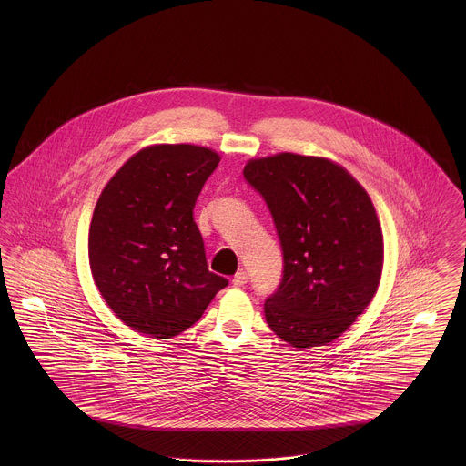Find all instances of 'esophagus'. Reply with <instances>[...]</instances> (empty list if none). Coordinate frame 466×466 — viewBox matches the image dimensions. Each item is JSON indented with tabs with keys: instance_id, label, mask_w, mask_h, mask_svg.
Instances as JSON below:
<instances>
[{
	"instance_id": "1",
	"label": "esophagus",
	"mask_w": 466,
	"mask_h": 466,
	"mask_svg": "<svg viewBox=\"0 0 466 466\" xmlns=\"http://www.w3.org/2000/svg\"><path fill=\"white\" fill-rule=\"evenodd\" d=\"M231 283H233L235 287H244V285L248 283V272H246V270H238V272L233 276Z\"/></svg>"
}]
</instances>
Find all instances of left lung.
Masks as SVG:
<instances>
[{"label":"left lung","mask_w":466,"mask_h":466,"mask_svg":"<svg viewBox=\"0 0 466 466\" xmlns=\"http://www.w3.org/2000/svg\"><path fill=\"white\" fill-rule=\"evenodd\" d=\"M283 251V276L264 303L268 329L294 348L332 342L371 303L384 238L366 190L325 157L281 152L249 159Z\"/></svg>","instance_id":"obj_1"}]
</instances>
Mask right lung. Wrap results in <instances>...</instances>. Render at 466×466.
Wrapping results in <instances>:
<instances>
[{
    "label": "right lung",
    "instance_id": "obj_1",
    "mask_svg": "<svg viewBox=\"0 0 466 466\" xmlns=\"http://www.w3.org/2000/svg\"><path fill=\"white\" fill-rule=\"evenodd\" d=\"M220 157L211 148L150 145L111 177L89 226V267L109 309L156 339L199 321L228 279L208 270L194 206Z\"/></svg>",
    "mask_w": 466,
    "mask_h": 466
}]
</instances>
